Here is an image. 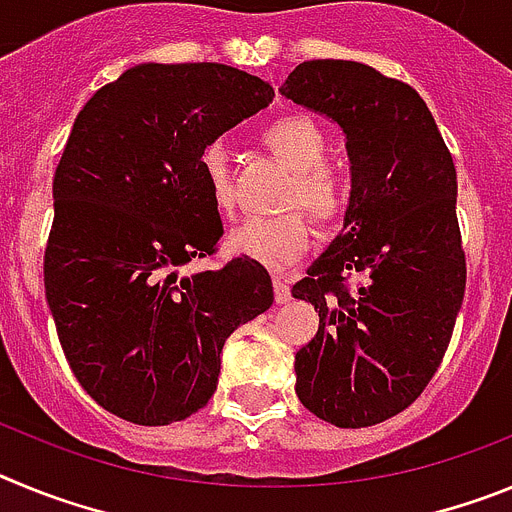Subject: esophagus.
I'll use <instances>...</instances> for the list:
<instances>
[{"label":"esophagus","mask_w":512,"mask_h":512,"mask_svg":"<svg viewBox=\"0 0 512 512\" xmlns=\"http://www.w3.org/2000/svg\"><path fill=\"white\" fill-rule=\"evenodd\" d=\"M289 297H292V292H289V279L284 274H274V300L282 305Z\"/></svg>","instance_id":"34e87169"}]
</instances>
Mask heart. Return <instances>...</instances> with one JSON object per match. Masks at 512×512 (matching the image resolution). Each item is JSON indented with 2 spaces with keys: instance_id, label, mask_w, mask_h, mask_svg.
Returning a JSON list of instances; mask_svg holds the SVG:
<instances>
[{
  "instance_id": "1",
  "label": "heart",
  "mask_w": 512,
  "mask_h": 512,
  "mask_svg": "<svg viewBox=\"0 0 512 512\" xmlns=\"http://www.w3.org/2000/svg\"><path fill=\"white\" fill-rule=\"evenodd\" d=\"M261 143L279 164L292 171L284 192V207H302L323 230H336L346 217L354 182L343 166L325 161L330 138L310 115H284L261 130ZM210 202L217 212H230L235 205V184L223 146L210 143L200 156ZM310 220L300 210H287L274 217H246L228 235L235 253L259 261L269 269L295 264L310 248Z\"/></svg>"
}]
</instances>
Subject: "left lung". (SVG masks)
<instances>
[{
    "mask_svg": "<svg viewBox=\"0 0 512 512\" xmlns=\"http://www.w3.org/2000/svg\"><path fill=\"white\" fill-rule=\"evenodd\" d=\"M282 94L348 138L346 230L292 287L318 333L295 356L297 397L338 428L410 408L449 348L467 289L456 169L420 94L356 61L300 63Z\"/></svg>",
    "mask_w": 512,
    "mask_h": 512,
    "instance_id": "left-lung-1",
    "label": "left lung"
}]
</instances>
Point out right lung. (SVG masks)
Instances as JSON below:
<instances>
[{
    "label": "right lung",
    "mask_w": 512,
    "mask_h": 512,
    "mask_svg": "<svg viewBox=\"0 0 512 512\" xmlns=\"http://www.w3.org/2000/svg\"><path fill=\"white\" fill-rule=\"evenodd\" d=\"M223 63H140L76 115L53 176L45 297L71 372L107 413L169 425L217 390L225 338L274 302L248 256L217 253L220 212L200 156L271 102Z\"/></svg>",
    "instance_id": "obj_1"
}]
</instances>
